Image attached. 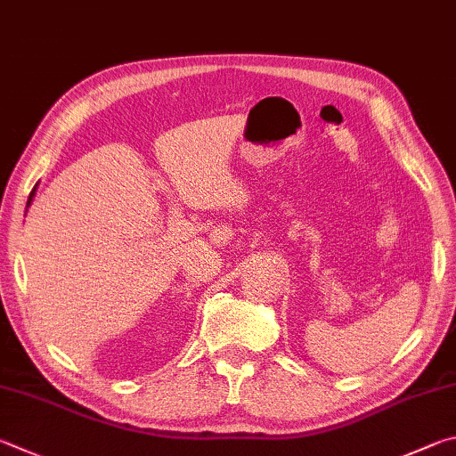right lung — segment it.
Listing matches in <instances>:
<instances>
[{"label":"right lung","mask_w":456,"mask_h":456,"mask_svg":"<svg viewBox=\"0 0 456 456\" xmlns=\"http://www.w3.org/2000/svg\"><path fill=\"white\" fill-rule=\"evenodd\" d=\"M36 191H37V187H33V191L29 193V200H28V205H26V211H28V207L31 205V201H33V197H36Z\"/></svg>","instance_id":"right-lung-1"}]
</instances>
